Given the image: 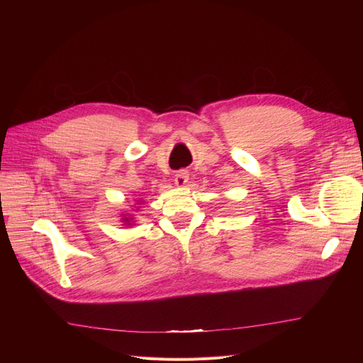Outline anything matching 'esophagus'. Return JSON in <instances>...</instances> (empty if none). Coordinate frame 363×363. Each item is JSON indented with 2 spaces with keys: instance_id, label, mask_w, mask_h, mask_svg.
Listing matches in <instances>:
<instances>
[{
  "instance_id": "34e87169",
  "label": "esophagus",
  "mask_w": 363,
  "mask_h": 363,
  "mask_svg": "<svg viewBox=\"0 0 363 363\" xmlns=\"http://www.w3.org/2000/svg\"><path fill=\"white\" fill-rule=\"evenodd\" d=\"M188 179H189V174L186 171H179L177 174H175V179H174V183L177 188H183V186H186V183H188Z\"/></svg>"
}]
</instances>
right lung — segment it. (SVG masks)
Here are the masks:
<instances>
[{
	"label": "right lung",
	"instance_id": "obj_1",
	"mask_svg": "<svg viewBox=\"0 0 363 363\" xmlns=\"http://www.w3.org/2000/svg\"><path fill=\"white\" fill-rule=\"evenodd\" d=\"M130 221H131V218H123V223H125V224H130Z\"/></svg>",
	"mask_w": 363,
	"mask_h": 363
}]
</instances>
